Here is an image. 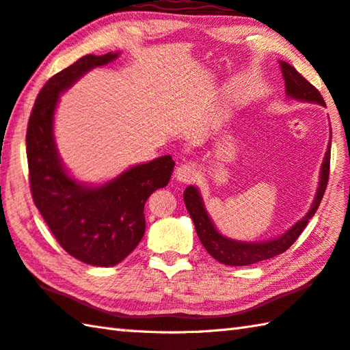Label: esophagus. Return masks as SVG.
Instances as JSON below:
<instances>
[{"instance_id":"obj_1","label":"esophagus","mask_w":350,"mask_h":350,"mask_svg":"<svg viewBox=\"0 0 350 350\" xmlns=\"http://www.w3.org/2000/svg\"><path fill=\"white\" fill-rule=\"evenodd\" d=\"M196 176H197V168L189 162L180 163L179 167L176 168V179L179 182H183V183L191 182L196 179Z\"/></svg>"}]
</instances>
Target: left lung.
<instances>
[{
  "label": "left lung",
  "mask_w": 350,
  "mask_h": 350,
  "mask_svg": "<svg viewBox=\"0 0 350 350\" xmlns=\"http://www.w3.org/2000/svg\"><path fill=\"white\" fill-rule=\"evenodd\" d=\"M282 73L284 78V87L286 94L298 100H306V103H315V104H325L321 93L310 84V82L303 78L301 73H298L295 67L284 61H280ZM329 167H330V142L327 145V151L325 154V161L321 165V176H320V187L317 191L315 200L312 203V208L309 213L304 215L301 220L286 231L283 236L277 237L274 240L268 241H258V243H247V241H237L226 239L225 236L215 230L211 219L208 217V213L205 206H203L200 193L197 188L188 187L183 193V200H185V206L188 209L189 215L194 221L197 236H199L202 245L205 250L211 254V256L220 263L230 265V266H246L254 265L257 262H263L278 256V254L289 250L292 243L300 237L304 228H306L310 217H314L317 209L320 206V202L325 196L327 180H329Z\"/></svg>",
  "instance_id": "obj_1"
}]
</instances>
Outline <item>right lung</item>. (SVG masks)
<instances>
[{
	"mask_svg": "<svg viewBox=\"0 0 350 350\" xmlns=\"http://www.w3.org/2000/svg\"><path fill=\"white\" fill-rule=\"evenodd\" d=\"M118 53L85 55L53 75L31 109L27 145L29 182L36 208L64 250L87 265L114 266L129 256L145 232V202L170 182L174 162L162 156L136 165L100 187H85L67 174L53 139V113L59 94L93 67Z\"/></svg>",
	"mask_w": 350,
	"mask_h": 350,
	"instance_id": "add662e5",
	"label": "right lung"
}]
</instances>
